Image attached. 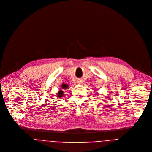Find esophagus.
I'll list each match as a JSON object with an SVG mask.
<instances>
[{
  "label": "esophagus",
  "instance_id": "obj_1",
  "mask_svg": "<svg viewBox=\"0 0 152 152\" xmlns=\"http://www.w3.org/2000/svg\"><path fill=\"white\" fill-rule=\"evenodd\" d=\"M77 83L78 84H81L82 83L81 80H77Z\"/></svg>",
  "mask_w": 152,
  "mask_h": 152
}]
</instances>
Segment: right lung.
<instances>
[{
    "label": "right lung",
    "instance_id": "obj_1",
    "mask_svg": "<svg viewBox=\"0 0 152 152\" xmlns=\"http://www.w3.org/2000/svg\"><path fill=\"white\" fill-rule=\"evenodd\" d=\"M62 87H63V88L65 89V88H66L67 86H66V85L64 84V85H62ZM58 94V95H57L58 97H62V96H63V95H64V92H63L62 90H60L59 92H58V94Z\"/></svg>",
    "mask_w": 152,
    "mask_h": 152
}]
</instances>
